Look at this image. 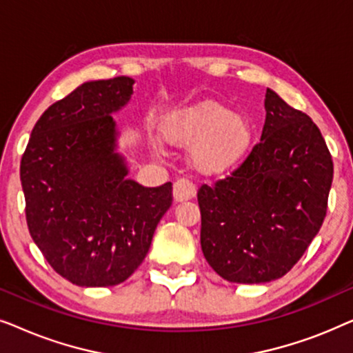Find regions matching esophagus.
Masks as SVG:
<instances>
[{"instance_id":"34e87169","label":"esophagus","mask_w":353,"mask_h":353,"mask_svg":"<svg viewBox=\"0 0 353 353\" xmlns=\"http://www.w3.org/2000/svg\"><path fill=\"white\" fill-rule=\"evenodd\" d=\"M194 196H196V188L190 180H186V178H180V180L175 181V185H173V201L175 202L190 201Z\"/></svg>"}]
</instances>
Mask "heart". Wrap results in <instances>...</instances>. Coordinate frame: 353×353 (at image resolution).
<instances>
[{
  "label": "heart",
  "mask_w": 353,
  "mask_h": 353,
  "mask_svg": "<svg viewBox=\"0 0 353 353\" xmlns=\"http://www.w3.org/2000/svg\"><path fill=\"white\" fill-rule=\"evenodd\" d=\"M163 141L188 148L191 167L204 176H223L248 161L254 127L228 105L204 99L172 112L161 128Z\"/></svg>",
  "instance_id": "obj_1"
}]
</instances>
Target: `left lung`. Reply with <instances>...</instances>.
<instances>
[{"mask_svg":"<svg viewBox=\"0 0 353 353\" xmlns=\"http://www.w3.org/2000/svg\"><path fill=\"white\" fill-rule=\"evenodd\" d=\"M260 143L238 170L202 185L201 248L230 283H268L302 257L326 216L332 159L307 114L267 88Z\"/></svg>","mask_w":353,"mask_h":353,"instance_id":"obj_1","label":"left lung"}]
</instances>
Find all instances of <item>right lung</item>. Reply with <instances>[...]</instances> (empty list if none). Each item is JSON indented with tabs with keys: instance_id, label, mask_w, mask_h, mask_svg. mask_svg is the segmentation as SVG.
<instances>
[{
	"instance_id": "add662e5",
	"label": "right lung",
	"mask_w": 353,
	"mask_h": 353,
	"mask_svg": "<svg viewBox=\"0 0 353 353\" xmlns=\"http://www.w3.org/2000/svg\"><path fill=\"white\" fill-rule=\"evenodd\" d=\"M134 80L86 81L50 105L21 162L33 243L67 281L81 288L123 283L146 257L172 205V183L146 188L128 178L112 115Z\"/></svg>"
}]
</instances>
